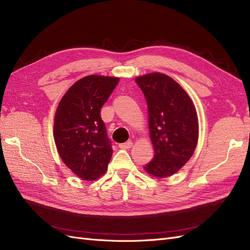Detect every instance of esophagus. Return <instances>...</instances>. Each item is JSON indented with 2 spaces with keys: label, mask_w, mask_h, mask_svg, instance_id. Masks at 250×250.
Segmentation results:
<instances>
[{
  "label": "esophagus",
  "mask_w": 250,
  "mask_h": 250,
  "mask_svg": "<svg viewBox=\"0 0 250 250\" xmlns=\"http://www.w3.org/2000/svg\"><path fill=\"white\" fill-rule=\"evenodd\" d=\"M132 146H133V142L131 140H128V141L125 142V143H120L118 146L120 148H130V147H132Z\"/></svg>",
  "instance_id": "34e87169"
}]
</instances>
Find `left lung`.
<instances>
[{
    "instance_id": "left-lung-1",
    "label": "left lung",
    "mask_w": 250,
    "mask_h": 250,
    "mask_svg": "<svg viewBox=\"0 0 250 250\" xmlns=\"http://www.w3.org/2000/svg\"><path fill=\"white\" fill-rule=\"evenodd\" d=\"M148 108L155 156L144 169L156 178L178 172L195 150L198 120L194 104L183 88L166 75L154 72L136 78Z\"/></svg>"
}]
</instances>
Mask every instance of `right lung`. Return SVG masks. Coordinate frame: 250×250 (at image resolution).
<instances>
[{"label":"right lung","instance_id":"1","mask_svg":"<svg viewBox=\"0 0 250 250\" xmlns=\"http://www.w3.org/2000/svg\"><path fill=\"white\" fill-rule=\"evenodd\" d=\"M118 78L87 76L64 94L56 111L54 139L70 170L84 181L106 172L112 144L101 109L118 84Z\"/></svg>","mask_w":250,"mask_h":250}]
</instances>
